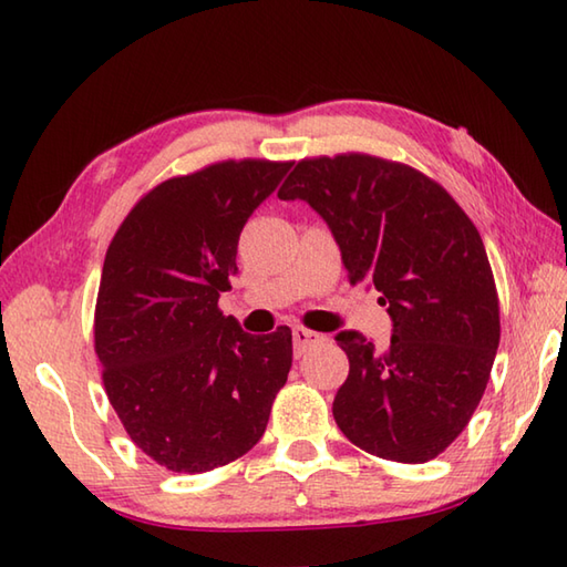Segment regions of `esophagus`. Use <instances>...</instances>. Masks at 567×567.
I'll return each instance as SVG.
<instances>
[{
    "mask_svg": "<svg viewBox=\"0 0 567 567\" xmlns=\"http://www.w3.org/2000/svg\"><path fill=\"white\" fill-rule=\"evenodd\" d=\"M292 341H295V353L302 355V353L307 351V348L321 343L323 336L317 333V331H309V329H305V327H295V329H292Z\"/></svg>",
    "mask_w": 567,
    "mask_h": 567,
    "instance_id": "esophagus-1",
    "label": "esophagus"
}]
</instances>
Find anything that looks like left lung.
Here are the masks:
<instances>
[{"label": "left lung", "instance_id": "1", "mask_svg": "<svg viewBox=\"0 0 567 567\" xmlns=\"http://www.w3.org/2000/svg\"><path fill=\"white\" fill-rule=\"evenodd\" d=\"M277 197L327 221L351 282L375 287L392 319L382 351L358 331L336 333L351 363L336 424L378 457L431 461L467 426L499 346L497 287L475 224L431 177L363 153L297 163Z\"/></svg>", "mask_w": 567, "mask_h": 567}]
</instances>
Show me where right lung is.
Listing matches in <instances>:
<instances>
[{"instance_id":"1","label":"right lung","mask_w":567,"mask_h":567,"mask_svg":"<svg viewBox=\"0 0 567 567\" xmlns=\"http://www.w3.org/2000/svg\"><path fill=\"white\" fill-rule=\"evenodd\" d=\"M292 163L224 161L151 189L106 250L94 311L104 390L126 433L173 473H207L260 441L292 365V331L252 336L219 311L238 236Z\"/></svg>"}]
</instances>
